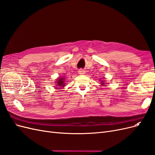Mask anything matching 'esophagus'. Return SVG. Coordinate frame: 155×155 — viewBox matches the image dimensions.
Here are the masks:
<instances>
[{"label": "esophagus", "mask_w": 155, "mask_h": 155, "mask_svg": "<svg viewBox=\"0 0 155 155\" xmlns=\"http://www.w3.org/2000/svg\"><path fill=\"white\" fill-rule=\"evenodd\" d=\"M78 73H79V74L83 75V74H85V70H82V69H79V70H78Z\"/></svg>", "instance_id": "obj_1"}]
</instances>
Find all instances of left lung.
<instances>
[{
  "mask_svg": "<svg viewBox=\"0 0 155 155\" xmlns=\"http://www.w3.org/2000/svg\"><path fill=\"white\" fill-rule=\"evenodd\" d=\"M101 84H103V85H104V82H103V81H102V82H101Z\"/></svg>",
  "mask_w": 155,
  "mask_h": 155,
  "instance_id": "obj_1",
  "label": "left lung"
}]
</instances>
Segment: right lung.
Segmentation results:
<instances>
[{
	"label": "right lung",
	"mask_w": 155,
	"mask_h": 155,
	"mask_svg": "<svg viewBox=\"0 0 155 155\" xmlns=\"http://www.w3.org/2000/svg\"><path fill=\"white\" fill-rule=\"evenodd\" d=\"M64 79L61 78H58V82L56 83H58L57 85H58V87H64ZM59 87H57V88H59Z\"/></svg>",
	"instance_id": "obj_1"
}]
</instances>
